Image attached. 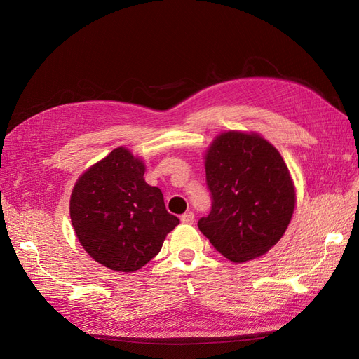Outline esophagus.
Here are the masks:
<instances>
[{
  "label": "esophagus",
  "instance_id": "34e87169",
  "mask_svg": "<svg viewBox=\"0 0 359 359\" xmlns=\"http://www.w3.org/2000/svg\"><path fill=\"white\" fill-rule=\"evenodd\" d=\"M181 222L182 223H186V224H193V222H194V214L190 211V212H186V214H182L181 215Z\"/></svg>",
  "mask_w": 359,
  "mask_h": 359
}]
</instances>
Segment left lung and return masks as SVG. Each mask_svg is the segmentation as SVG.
<instances>
[{
  "instance_id": "obj_1",
  "label": "left lung",
  "mask_w": 359,
  "mask_h": 359,
  "mask_svg": "<svg viewBox=\"0 0 359 359\" xmlns=\"http://www.w3.org/2000/svg\"><path fill=\"white\" fill-rule=\"evenodd\" d=\"M211 212L198 222L217 252L232 262L265 255L286 232L295 187L283 157L256 133L226 132L205 156Z\"/></svg>"
}]
</instances>
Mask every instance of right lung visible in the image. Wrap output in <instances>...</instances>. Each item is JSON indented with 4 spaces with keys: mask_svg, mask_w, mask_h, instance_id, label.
Returning a JSON list of instances; mask_svg holds the SVG:
<instances>
[{
    "mask_svg": "<svg viewBox=\"0 0 359 359\" xmlns=\"http://www.w3.org/2000/svg\"><path fill=\"white\" fill-rule=\"evenodd\" d=\"M144 173V161L119 147L82 173L72 191L70 219L79 243L95 262L121 273L148 264L180 224Z\"/></svg>",
    "mask_w": 359,
    "mask_h": 359,
    "instance_id": "obj_1",
    "label": "right lung"
}]
</instances>
